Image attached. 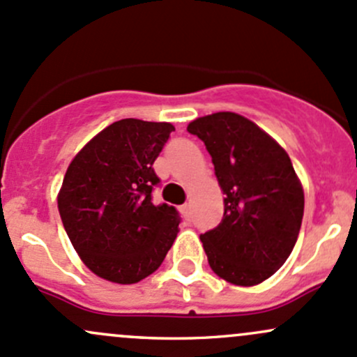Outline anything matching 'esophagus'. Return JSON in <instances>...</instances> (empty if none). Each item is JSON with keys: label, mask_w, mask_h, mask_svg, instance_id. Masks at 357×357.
<instances>
[{"label": "esophagus", "mask_w": 357, "mask_h": 357, "mask_svg": "<svg viewBox=\"0 0 357 357\" xmlns=\"http://www.w3.org/2000/svg\"><path fill=\"white\" fill-rule=\"evenodd\" d=\"M180 211H182V215L185 216L187 220L190 218V204H183L182 208H180Z\"/></svg>", "instance_id": "1"}]
</instances>
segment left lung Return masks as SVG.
I'll list each match as a JSON object with an SVG mask.
<instances>
[{"mask_svg": "<svg viewBox=\"0 0 357 357\" xmlns=\"http://www.w3.org/2000/svg\"><path fill=\"white\" fill-rule=\"evenodd\" d=\"M187 130L204 142L223 194V218L201 234L211 270L234 285L270 278L296 245L304 192L285 149L232 112L201 116Z\"/></svg>", "mask_w": 357, "mask_h": 357, "instance_id": "8db88e82", "label": "left lung"}]
</instances>
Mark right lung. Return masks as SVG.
Returning a JSON list of instances; mask_svg holds the SVG:
<instances>
[{
	"label": "right lung",
	"mask_w": 357,
	"mask_h": 357,
	"mask_svg": "<svg viewBox=\"0 0 357 357\" xmlns=\"http://www.w3.org/2000/svg\"><path fill=\"white\" fill-rule=\"evenodd\" d=\"M175 127L123 119L72 160L58 211L73 249L98 277L137 284L160 268L178 232L174 206L154 204L153 163Z\"/></svg>",
	"instance_id": "obj_1"
}]
</instances>
